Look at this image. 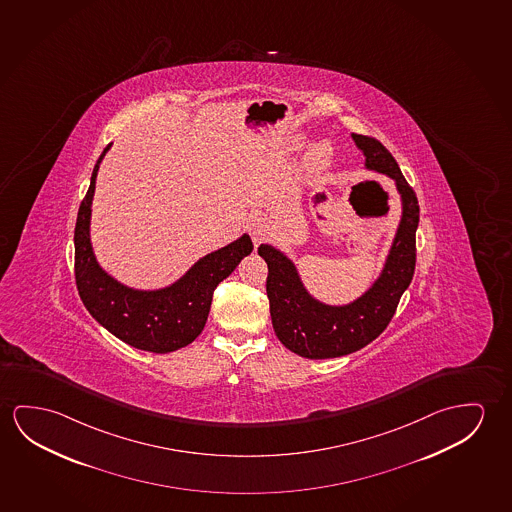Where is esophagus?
Masks as SVG:
<instances>
[{
    "mask_svg": "<svg viewBox=\"0 0 512 512\" xmlns=\"http://www.w3.org/2000/svg\"><path fill=\"white\" fill-rule=\"evenodd\" d=\"M268 223L264 218H260V216H250V220H248V232H250V236H252V241L255 244H259L266 234H268Z\"/></svg>",
    "mask_w": 512,
    "mask_h": 512,
    "instance_id": "obj_1",
    "label": "esophagus"
}]
</instances>
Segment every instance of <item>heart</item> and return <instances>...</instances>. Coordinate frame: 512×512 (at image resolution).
Instances as JSON below:
<instances>
[{
    "instance_id": "heart-1",
    "label": "heart",
    "mask_w": 512,
    "mask_h": 512,
    "mask_svg": "<svg viewBox=\"0 0 512 512\" xmlns=\"http://www.w3.org/2000/svg\"><path fill=\"white\" fill-rule=\"evenodd\" d=\"M301 140H296V145H301ZM331 159V147L328 142L314 143V147L308 152L307 163L312 170H323Z\"/></svg>"
}]
</instances>
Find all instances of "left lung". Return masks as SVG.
<instances>
[{
  "label": "left lung",
  "instance_id": "obj_1",
  "mask_svg": "<svg viewBox=\"0 0 512 512\" xmlns=\"http://www.w3.org/2000/svg\"><path fill=\"white\" fill-rule=\"evenodd\" d=\"M365 156V168L394 179L401 195V223L386 257L385 268L369 291L347 305H326L305 289L298 269L285 253L260 244L259 255L268 264L266 291L276 337L292 353L310 360L351 354L378 339L392 321L402 292L408 289L417 262V195L404 179L394 156L376 138L354 134Z\"/></svg>",
  "mask_w": 512,
  "mask_h": 512
}]
</instances>
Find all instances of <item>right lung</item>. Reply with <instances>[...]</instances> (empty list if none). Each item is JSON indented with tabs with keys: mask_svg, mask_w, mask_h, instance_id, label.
Listing matches in <instances>:
<instances>
[{
	"mask_svg": "<svg viewBox=\"0 0 512 512\" xmlns=\"http://www.w3.org/2000/svg\"><path fill=\"white\" fill-rule=\"evenodd\" d=\"M108 150L110 145L97 159L74 228V273L79 298L95 321L122 342L150 353H172L202 333L214 289L252 253V239L243 234L234 243L205 255L165 289L138 291L120 284L99 266L90 243L95 179Z\"/></svg>",
	"mask_w": 512,
	"mask_h": 512,
	"instance_id": "add662e5",
	"label": "right lung"
}]
</instances>
